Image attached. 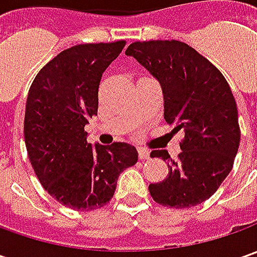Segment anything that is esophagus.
Segmentation results:
<instances>
[{"mask_svg":"<svg viewBox=\"0 0 257 257\" xmlns=\"http://www.w3.org/2000/svg\"><path fill=\"white\" fill-rule=\"evenodd\" d=\"M139 159L140 160H149L150 159V152L146 149H139Z\"/></svg>","mask_w":257,"mask_h":257,"instance_id":"obj_1","label":"esophagus"}]
</instances>
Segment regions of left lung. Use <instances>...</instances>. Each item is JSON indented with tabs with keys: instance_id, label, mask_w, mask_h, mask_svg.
Returning a JSON list of instances; mask_svg holds the SVG:
<instances>
[{
	"instance_id": "obj_1",
	"label": "left lung",
	"mask_w": 257,
	"mask_h": 257,
	"mask_svg": "<svg viewBox=\"0 0 257 257\" xmlns=\"http://www.w3.org/2000/svg\"><path fill=\"white\" fill-rule=\"evenodd\" d=\"M125 55L134 57L162 85L164 120L183 132L177 160L166 150L152 157L167 162L169 176L149 186L154 200L186 209L207 200L232 170L240 143L237 107L222 73L180 41H137Z\"/></svg>"
}]
</instances>
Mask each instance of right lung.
<instances>
[{"instance_id": "add662e5", "label": "right lung", "mask_w": 257, "mask_h": 257, "mask_svg": "<svg viewBox=\"0 0 257 257\" xmlns=\"http://www.w3.org/2000/svg\"><path fill=\"white\" fill-rule=\"evenodd\" d=\"M125 41L80 44L44 65L30 87L24 137L40 183L57 202L74 210L105 206L117 179L139 160L128 143H87L84 125L98 110V85Z\"/></svg>"}]
</instances>
